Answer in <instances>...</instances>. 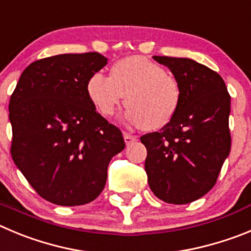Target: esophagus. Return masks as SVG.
<instances>
[{
  "label": "esophagus",
  "instance_id": "esophagus-1",
  "mask_svg": "<svg viewBox=\"0 0 251 251\" xmlns=\"http://www.w3.org/2000/svg\"><path fill=\"white\" fill-rule=\"evenodd\" d=\"M137 141H138V138L135 137V135L124 133V142H126V144H127V146H130V144H133L134 142H137Z\"/></svg>",
  "mask_w": 251,
  "mask_h": 251
}]
</instances>
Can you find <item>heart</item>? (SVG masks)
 Masks as SVG:
<instances>
[{
  "label": "heart",
  "instance_id": "b5f03b06",
  "mask_svg": "<svg viewBox=\"0 0 251 251\" xmlns=\"http://www.w3.org/2000/svg\"><path fill=\"white\" fill-rule=\"evenodd\" d=\"M87 94L102 116L110 117L126 96L124 118L147 130L171 123L181 100L179 82L159 64L142 56L116 62L109 77L94 73L87 80Z\"/></svg>",
  "mask_w": 251,
  "mask_h": 251
}]
</instances>
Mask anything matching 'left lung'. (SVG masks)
<instances>
[{"label":"left lung","instance_id":"obj_1","mask_svg":"<svg viewBox=\"0 0 251 251\" xmlns=\"http://www.w3.org/2000/svg\"><path fill=\"white\" fill-rule=\"evenodd\" d=\"M153 59L173 73L181 100L171 123L141 138L149 188L165 203H192L214 187L230 153V96L223 78L194 59Z\"/></svg>","mask_w":251,"mask_h":251}]
</instances>
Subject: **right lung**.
Wrapping results in <instances>:
<instances>
[{
	"label": "right lung",
	"mask_w": 251,
	"mask_h": 251,
	"mask_svg": "<svg viewBox=\"0 0 251 251\" xmlns=\"http://www.w3.org/2000/svg\"><path fill=\"white\" fill-rule=\"evenodd\" d=\"M108 59L98 52L64 53L31 63L11 96V154L43 199L83 205L102 193L110 159L126 147L87 94V80Z\"/></svg>",
	"instance_id": "add662e5"
}]
</instances>
